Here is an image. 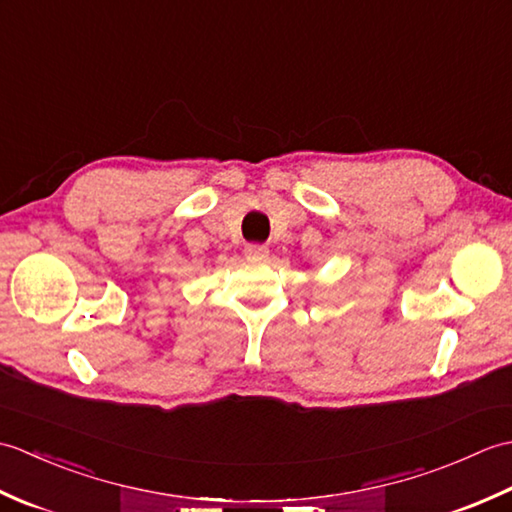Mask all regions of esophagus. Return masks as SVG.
<instances>
[{"label": "esophagus", "instance_id": "34e87169", "mask_svg": "<svg viewBox=\"0 0 512 512\" xmlns=\"http://www.w3.org/2000/svg\"><path fill=\"white\" fill-rule=\"evenodd\" d=\"M244 253H246V257H250V259H266L268 257V246H264V244H248L246 248H244Z\"/></svg>", "mask_w": 512, "mask_h": 512}]
</instances>
